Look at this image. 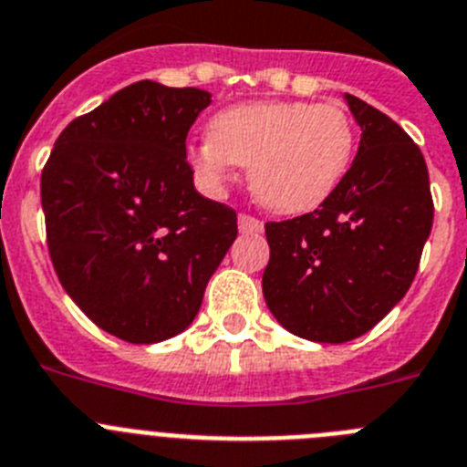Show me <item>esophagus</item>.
I'll list each match as a JSON object with an SVG mask.
<instances>
[{
    "mask_svg": "<svg viewBox=\"0 0 467 467\" xmlns=\"http://www.w3.org/2000/svg\"><path fill=\"white\" fill-rule=\"evenodd\" d=\"M237 223H239V233H244V234L261 233L263 230V223L258 221L256 216H251V213H239Z\"/></svg>",
    "mask_w": 467,
    "mask_h": 467,
    "instance_id": "34e87169",
    "label": "esophagus"
}]
</instances>
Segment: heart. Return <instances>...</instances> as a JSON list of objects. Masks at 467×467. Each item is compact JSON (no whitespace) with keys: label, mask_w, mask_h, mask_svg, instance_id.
I'll list each match as a JSON object with an SVG mask.
<instances>
[{"label":"heart","mask_w":467,"mask_h":467,"mask_svg":"<svg viewBox=\"0 0 467 467\" xmlns=\"http://www.w3.org/2000/svg\"><path fill=\"white\" fill-rule=\"evenodd\" d=\"M211 138L188 150L209 185L233 166H249L256 200L277 213H306L346 178L355 157V124L340 105L267 100L234 105L211 119Z\"/></svg>","instance_id":"b5f03b06"}]
</instances>
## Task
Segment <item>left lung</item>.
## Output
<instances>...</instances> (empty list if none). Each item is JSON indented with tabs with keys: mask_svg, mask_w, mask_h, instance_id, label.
<instances>
[{
	"mask_svg": "<svg viewBox=\"0 0 467 467\" xmlns=\"http://www.w3.org/2000/svg\"><path fill=\"white\" fill-rule=\"evenodd\" d=\"M359 150L319 209L265 223L263 296L291 334L348 343L402 301L432 230L423 152L397 121L346 93Z\"/></svg>",
	"mask_w": 467,
	"mask_h": 467,
	"instance_id": "1",
	"label": "left lung"
}]
</instances>
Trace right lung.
Listing matches in <instances>:
<instances>
[{
	"label": "right lung",
	"instance_id": "add662e5",
	"mask_svg": "<svg viewBox=\"0 0 467 467\" xmlns=\"http://www.w3.org/2000/svg\"><path fill=\"white\" fill-rule=\"evenodd\" d=\"M202 88L136 82L63 129L42 169L47 246L63 289L127 343L188 329L237 237V213L192 185L185 138Z\"/></svg>",
	"mask_w": 467,
	"mask_h": 467
}]
</instances>
